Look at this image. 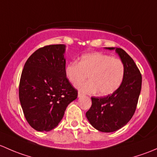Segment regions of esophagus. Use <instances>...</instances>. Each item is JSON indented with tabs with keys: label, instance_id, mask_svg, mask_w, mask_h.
<instances>
[{
	"label": "esophagus",
	"instance_id": "34e87169",
	"mask_svg": "<svg viewBox=\"0 0 157 157\" xmlns=\"http://www.w3.org/2000/svg\"><path fill=\"white\" fill-rule=\"evenodd\" d=\"M83 94L82 93V92L81 91H78V98H81V97H82L83 96Z\"/></svg>",
	"mask_w": 157,
	"mask_h": 157
}]
</instances>
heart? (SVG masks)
Returning a JSON list of instances; mask_svg holds the SVG:
<instances>
[{
	"label": "heart",
	"instance_id": "heart-1",
	"mask_svg": "<svg viewBox=\"0 0 157 157\" xmlns=\"http://www.w3.org/2000/svg\"><path fill=\"white\" fill-rule=\"evenodd\" d=\"M65 75L73 85L84 81L88 75L90 81L78 84L77 88L84 93L98 91L101 96H107L122 85L125 76V66L118 58L98 52L91 53L82 55L78 63H68Z\"/></svg>",
	"mask_w": 157,
	"mask_h": 157
}]
</instances>
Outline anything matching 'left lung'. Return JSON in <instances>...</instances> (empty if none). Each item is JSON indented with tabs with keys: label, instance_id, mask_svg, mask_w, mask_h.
Masks as SVG:
<instances>
[{
	"label": "left lung",
	"instance_id": "left-lung-1",
	"mask_svg": "<svg viewBox=\"0 0 157 157\" xmlns=\"http://www.w3.org/2000/svg\"><path fill=\"white\" fill-rule=\"evenodd\" d=\"M115 51L125 66L121 86L103 98H91L92 104L86 113L90 124L102 132H113L125 126L135 112L141 90L142 77L132 58L122 48H105Z\"/></svg>",
	"mask_w": 157,
	"mask_h": 157
}]
</instances>
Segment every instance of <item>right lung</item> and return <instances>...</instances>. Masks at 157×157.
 <instances>
[{
    "mask_svg": "<svg viewBox=\"0 0 157 157\" xmlns=\"http://www.w3.org/2000/svg\"><path fill=\"white\" fill-rule=\"evenodd\" d=\"M65 44L39 48L29 56L21 75L19 97L24 116L38 132L58 125L67 106L78 96L65 75Z\"/></svg>",
    "mask_w": 157,
    "mask_h": 157,
    "instance_id": "right-lung-1",
    "label": "right lung"
}]
</instances>
